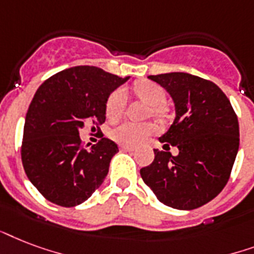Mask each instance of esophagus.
Returning a JSON list of instances; mask_svg holds the SVG:
<instances>
[{
	"label": "esophagus",
	"mask_w": 254,
	"mask_h": 254,
	"mask_svg": "<svg viewBox=\"0 0 254 254\" xmlns=\"http://www.w3.org/2000/svg\"><path fill=\"white\" fill-rule=\"evenodd\" d=\"M121 151L122 152H133L135 149L132 147H126V145H121Z\"/></svg>",
	"instance_id": "obj_1"
}]
</instances>
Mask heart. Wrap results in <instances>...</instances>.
<instances>
[{
	"label": "heart",
	"mask_w": 254,
	"mask_h": 254,
	"mask_svg": "<svg viewBox=\"0 0 254 254\" xmlns=\"http://www.w3.org/2000/svg\"><path fill=\"white\" fill-rule=\"evenodd\" d=\"M133 91L141 100L147 102L152 107L155 115H162L164 113V103L167 94L160 84L151 80H140L133 86ZM127 103V94L123 88H117L110 94L106 102V113L109 118H119L125 111ZM155 132V126L152 123H132L126 122L110 132L113 140L122 145L135 147L147 139L151 133Z\"/></svg>",
	"instance_id": "heart-1"
}]
</instances>
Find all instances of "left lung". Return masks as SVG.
Instances as JSON below:
<instances>
[{
	"mask_svg": "<svg viewBox=\"0 0 254 254\" xmlns=\"http://www.w3.org/2000/svg\"><path fill=\"white\" fill-rule=\"evenodd\" d=\"M174 100L175 119L159 137L163 148L140 170L143 182L164 205L180 211L201 207L223 190L239 152V121L227 95L213 82L187 72L149 75Z\"/></svg>",
	"mask_w": 254,
	"mask_h": 254,
	"instance_id": "obj_1",
	"label": "left lung"
}]
</instances>
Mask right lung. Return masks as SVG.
Instances as JSON below:
<instances>
[{
	"instance_id": "1",
	"label": "right lung",
	"mask_w": 254,
	"mask_h": 254,
	"mask_svg": "<svg viewBox=\"0 0 254 254\" xmlns=\"http://www.w3.org/2000/svg\"><path fill=\"white\" fill-rule=\"evenodd\" d=\"M128 79L95 66H76L39 86L25 118L21 156L29 180L49 201L75 207L103 183L119 148L107 137L84 148L79 129L99 128L107 98Z\"/></svg>"
}]
</instances>
